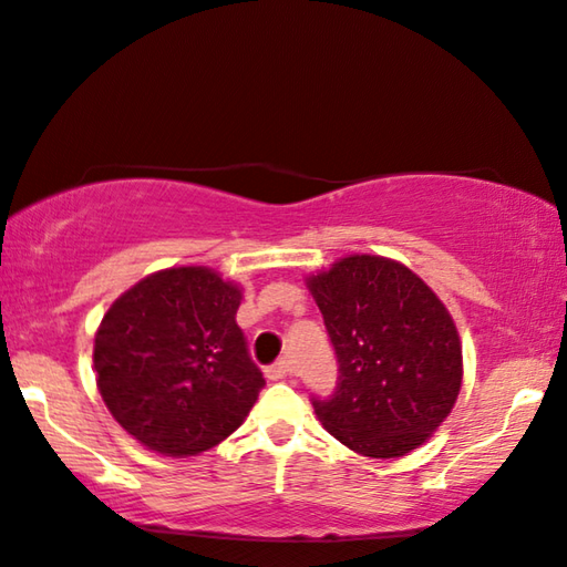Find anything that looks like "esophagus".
<instances>
[{"mask_svg": "<svg viewBox=\"0 0 567 567\" xmlns=\"http://www.w3.org/2000/svg\"><path fill=\"white\" fill-rule=\"evenodd\" d=\"M291 363H288L286 359H281V361H276L274 367H269L267 369V379L269 381H281V379H286V375H291Z\"/></svg>", "mask_w": 567, "mask_h": 567, "instance_id": "1", "label": "esophagus"}]
</instances>
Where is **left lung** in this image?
I'll return each mask as SVG.
<instances>
[{"instance_id": "obj_1", "label": "left lung", "mask_w": 567, "mask_h": 567, "mask_svg": "<svg viewBox=\"0 0 567 567\" xmlns=\"http://www.w3.org/2000/svg\"><path fill=\"white\" fill-rule=\"evenodd\" d=\"M306 286L339 363L334 395L312 400L324 430L369 458L422 446L454 410L463 381L446 306L405 264L379 255L337 259Z\"/></svg>"}]
</instances>
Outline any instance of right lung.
Masks as SVG:
<instances>
[{"label":"right lung","instance_id":"obj_1","mask_svg":"<svg viewBox=\"0 0 567 567\" xmlns=\"http://www.w3.org/2000/svg\"><path fill=\"white\" fill-rule=\"evenodd\" d=\"M243 288L208 267L145 276L94 334L96 388L145 449L186 458L218 446L264 388L235 322Z\"/></svg>","mask_w":567,"mask_h":567}]
</instances>
